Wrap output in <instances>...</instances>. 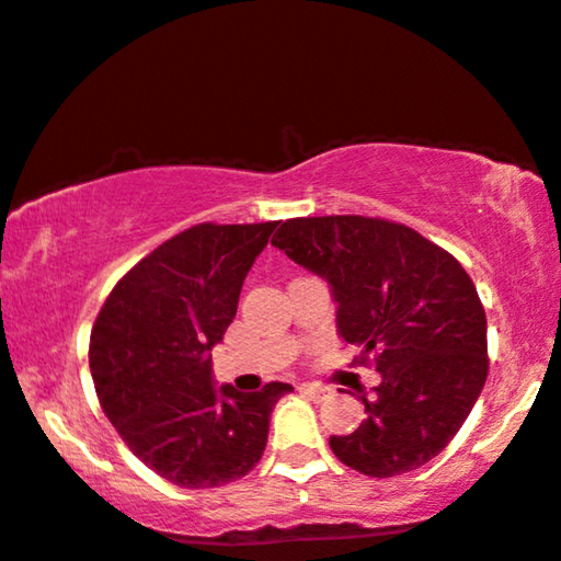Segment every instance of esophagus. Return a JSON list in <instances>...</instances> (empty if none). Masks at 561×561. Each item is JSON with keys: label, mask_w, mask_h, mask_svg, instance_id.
I'll list each match as a JSON object with an SVG mask.
<instances>
[{"label": "esophagus", "mask_w": 561, "mask_h": 561, "mask_svg": "<svg viewBox=\"0 0 561 561\" xmlns=\"http://www.w3.org/2000/svg\"><path fill=\"white\" fill-rule=\"evenodd\" d=\"M300 392L308 394L312 400H325L331 394V387L325 385H300Z\"/></svg>", "instance_id": "obj_1"}]
</instances>
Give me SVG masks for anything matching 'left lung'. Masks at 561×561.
<instances>
[{"instance_id":"obj_1","label":"left lung","mask_w":561,"mask_h":561,"mask_svg":"<svg viewBox=\"0 0 561 561\" xmlns=\"http://www.w3.org/2000/svg\"><path fill=\"white\" fill-rule=\"evenodd\" d=\"M272 245L328 279L341 339L382 375L371 398L358 390L367 421L331 436L335 457L398 477L442 454L490 369L488 318L465 266L417 230L364 215L285 220Z\"/></svg>"}]
</instances>
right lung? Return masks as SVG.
<instances>
[{
  "instance_id": "1",
  "label": "right lung",
  "mask_w": 561,
  "mask_h": 561,
  "mask_svg": "<svg viewBox=\"0 0 561 561\" xmlns=\"http://www.w3.org/2000/svg\"><path fill=\"white\" fill-rule=\"evenodd\" d=\"M276 222H199L117 282L89 341L96 398L125 446L179 488L241 480L266 449L268 417L293 385L213 387L210 351L233 323L245 274Z\"/></svg>"
}]
</instances>
